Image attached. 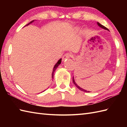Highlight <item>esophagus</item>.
I'll return each mask as SVG.
<instances>
[{
    "instance_id": "34e87169",
    "label": "esophagus",
    "mask_w": 127,
    "mask_h": 127,
    "mask_svg": "<svg viewBox=\"0 0 127 127\" xmlns=\"http://www.w3.org/2000/svg\"><path fill=\"white\" fill-rule=\"evenodd\" d=\"M71 56V55L70 53H67L65 54V55H64L63 56V58H63V60L64 61V60H65V59H67V58H70Z\"/></svg>"
}]
</instances>
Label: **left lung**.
<instances>
[{
  "label": "left lung",
  "mask_w": 127,
  "mask_h": 127,
  "mask_svg": "<svg viewBox=\"0 0 127 127\" xmlns=\"http://www.w3.org/2000/svg\"><path fill=\"white\" fill-rule=\"evenodd\" d=\"M97 24H98V26H99L100 27H101V28H103V29H106V30H107V31H108V29H107V28L105 27H104V26H102V25H101V24H100L99 22H97ZM72 81H73V83H74V85H75V86H76V87H77V88L78 89H79L80 90H81V91H83V92H90L86 91V90H84V89H83V88H81L80 87H79V86H78V85L76 84V83L75 82V80H74V77H72Z\"/></svg>",
  "instance_id": "8db88e82"
}]
</instances>
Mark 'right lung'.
<instances>
[{
    "label": "right lung",
    "instance_id": "obj_1",
    "mask_svg": "<svg viewBox=\"0 0 127 127\" xmlns=\"http://www.w3.org/2000/svg\"><path fill=\"white\" fill-rule=\"evenodd\" d=\"M34 22V21H31V22H30V23H29L27 25H29V24L30 23H32V22ZM61 62H62V59H59V60L57 62V63L56 64H55V65L54 66V68H53V71H52V78H53V74H54V72H55V71L56 70V69H57V67L58 66V65H59V64H60L61 63Z\"/></svg>",
    "mask_w": 127,
    "mask_h": 127
}]
</instances>
